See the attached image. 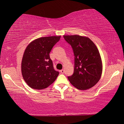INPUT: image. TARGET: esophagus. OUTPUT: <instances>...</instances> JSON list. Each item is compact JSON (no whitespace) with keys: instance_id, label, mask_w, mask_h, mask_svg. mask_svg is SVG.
Masks as SVG:
<instances>
[{"instance_id":"esophagus-1","label":"esophagus","mask_w":124,"mask_h":124,"mask_svg":"<svg viewBox=\"0 0 124 124\" xmlns=\"http://www.w3.org/2000/svg\"><path fill=\"white\" fill-rule=\"evenodd\" d=\"M61 72L62 73H64V72H65V70H63V69L61 70Z\"/></svg>"}]
</instances>
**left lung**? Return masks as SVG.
I'll use <instances>...</instances> for the list:
<instances>
[{"mask_svg": "<svg viewBox=\"0 0 124 124\" xmlns=\"http://www.w3.org/2000/svg\"><path fill=\"white\" fill-rule=\"evenodd\" d=\"M63 37L72 47L74 56L73 73L68 77L71 84L80 90L93 87L99 81L102 71L98 48L87 37L78 35Z\"/></svg>", "mask_w": 124, "mask_h": 124, "instance_id": "1", "label": "left lung"}]
</instances>
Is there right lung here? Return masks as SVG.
<instances>
[{
	"label": "right lung",
	"instance_id": "right-lung-1",
	"mask_svg": "<svg viewBox=\"0 0 124 124\" xmlns=\"http://www.w3.org/2000/svg\"><path fill=\"white\" fill-rule=\"evenodd\" d=\"M61 36L42 37L33 41L26 47L21 65L22 74L28 85L42 89L55 81L59 75L53 67L50 53Z\"/></svg>",
	"mask_w": 124,
	"mask_h": 124
}]
</instances>
